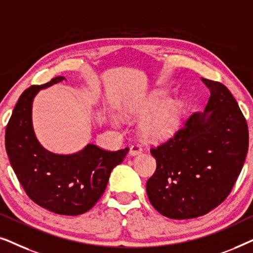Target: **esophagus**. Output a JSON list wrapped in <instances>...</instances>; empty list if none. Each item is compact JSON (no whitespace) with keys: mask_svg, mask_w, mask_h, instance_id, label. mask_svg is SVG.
Wrapping results in <instances>:
<instances>
[{"mask_svg":"<svg viewBox=\"0 0 253 253\" xmlns=\"http://www.w3.org/2000/svg\"><path fill=\"white\" fill-rule=\"evenodd\" d=\"M141 152H143V148H141L139 145H132V146L130 147V155H131V157H136V155H139V154H141Z\"/></svg>","mask_w":253,"mask_h":253,"instance_id":"esophagus-1","label":"esophagus"}]
</instances>
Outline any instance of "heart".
<instances>
[{
  "instance_id": "heart-1",
  "label": "heart",
  "mask_w": 253,
  "mask_h": 253,
  "mask_svg": "<svg viewBox=\"0 0 253 253\" xmlns=\"http://www.w3.org/2000/svg\"><path fill=\"white\" fill-rule=\"evenodd\" d=\"M168 101L164 92H155L137 109L127 112L130 116L144 117L140 121V132L146 139L154 141L167 140L179 130L183 119V105L179 101ZM114 124L119 126L120 120L112 116Z\"/></svg>"
}]
</instances>
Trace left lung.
<instances>
[{
  "instance_id": "8db88e82",
  "label": "left lung",
  "mask_w": 253,
  "mask_h": 253,
  "mask_svg": "<svg viewBox=\"0 0 253 253\" xmlns=\"http://www.w3.org/2000/svg\"><path fill=\"white\" fill-rule=\"evenodd\" d=\"M202 81L211 91L204 113L192 114L174 137L151 150L157 169L147 197L169 219H193L219 206L248 153V124L236 100L221 83Z\"/></svg>"
}]
</instances>
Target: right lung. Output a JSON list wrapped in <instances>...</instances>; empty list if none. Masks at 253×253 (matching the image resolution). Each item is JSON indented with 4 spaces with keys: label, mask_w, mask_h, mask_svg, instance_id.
Masks as SVG:
<instances>
[{
    "label": "right lung",
    "mask_w": 253,
    "mask_h": 253,
    "mask_svg": "<svg viewBox=\"0 0 253 253\" xmlns=\"http://www.w3.org/2000/svg\"><path fill=\"white\" fill-rule=\"evenodd\" d=\"M64 79L58 76L23 92L6 126L5 150L17 178L34 203L61 215H79L103 195L110 172L129 148L109 152L87 144L76 153L56 154L39 143L32 124L34 96Z\"/></svg>",
    "instance_id": "right-lung-1"
}]
</instances>
